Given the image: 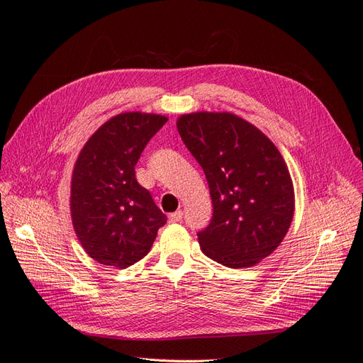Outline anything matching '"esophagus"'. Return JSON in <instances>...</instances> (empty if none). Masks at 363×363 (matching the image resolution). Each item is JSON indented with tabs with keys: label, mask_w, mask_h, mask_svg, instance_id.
<instances>
[{
	"label": "esophagus",
	"mask_w": 363,
	"mask_h": 363,
	"mask_svg": "<svg viewBox=\"0 0 363 363\" xmlns=\"http://www.w3.org/2000/svg\"><path fill=\"white\" fill-rule=\"evenodd\" d=\"M182 216H184L182 211H174L169 216V221H170V223H178V221L182 220Z\"/></svg>",
	"instance_id": "1"
}]
</instances>
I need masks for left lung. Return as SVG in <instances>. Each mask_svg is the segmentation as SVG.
I'll return each instance as SVG.
<instances>
[{
  "label": "left lung",
  "mask_w": 363,
  "mask_h": 363,
  "mask_svg": "<svg viewBox=\"0 0 363 363\" xmlns=\"http://www.w3.org/2000/svg\"><path fill=\"white\" fill-rule=\"evenodd\" d=\"M177 126L213 199L211 223L197 233L202 252L230 268L256 265L279 247L294 217V186L282 155L232 113L182 114Z\"/></svg>",
  "instance_id": "8db88e82"
}]
</instances>
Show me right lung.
Instances as JSON below:
<instances>
[{
  "instance_id": "right-lung-1",
  "label": "right lung",
  "mask_w": 363,
  "mask_h": 363,
  "mask_svg": "<svg viewBox=\"0 0 363 363\" xmlns=\"http://www.w3.org/2000/svg\"><path fill=\"white\" fill-rule=\"evenodd\" d=\"M166 116L122 113L93 134L77 158L71 216L86 253L102 265L126 268L147 255L167 217L135 179L143 149Z\"/></svg>"
}]
</instances>
